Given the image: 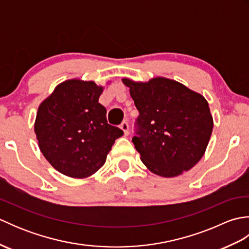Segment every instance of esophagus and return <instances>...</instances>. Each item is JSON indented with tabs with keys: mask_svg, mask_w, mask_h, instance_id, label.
I'll return each instance as SVG.
<instances>
[{
	"mask_svg": "<svg viewBox=\"0 0 249 249\" xmlns=\"http://www.w3.org/2000/svg\"><path fill=\"white\" fill-rule=\"evenodd\" d=\"M120 127H121V129L122 130H123L124 131V135L125 136H127L128 135V133H129V131H128V123H127V122H123V123H122L121 125H120Z\"/></svg>",
	"mask_w": 249,
	"mask_h": 249,
	"instance_id": "1",
	"label": "esophagus"
}]
</instances>
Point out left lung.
<instances>
[{"label":"left lung","mask_w":249,"mask_h":249,"mask_svg":"<svg viewBox=\"0 0 249 249\" xmlns=\"http://www.w3.org/2000/svg\"><path fill=\"white\" fill-rule=\"evenodd\" d=\"M122 81L139 111L133 142L145 167L160 177L174 178L197 165L214 126L202 95L165 77Z\"/></svg>","instance_id":"1"}]
</instances>
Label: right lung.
Listing matches in <instances>:
<instances>
[{
  "label": "right lung",
  "mask_w": 249,
  "mask_h": 249,
  "mask_svg": "<svg viewBox=\"0 0 249 249\" xmlns=\"http://www.w3.org/2000/svg\"><path fill=\"white\" fill-rule=\"evenodd\" d=\"M104 87L68 79L57 84L37 110L34 131L40 152L60 173L86 178L107 160L123 130L108 124L107 110L98 103Z\"/></svg>",
  "instance_id": "1"
}]
</instances>
